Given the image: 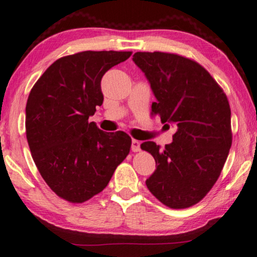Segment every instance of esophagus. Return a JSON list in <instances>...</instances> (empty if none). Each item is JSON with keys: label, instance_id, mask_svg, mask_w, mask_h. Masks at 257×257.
Wrapping results in <instances>:
<instances>
[{"label": "esophagus", "instance_id": "34e87169", "mask_svg": "<svg viewBox=\"0 0 257 257\" xmlns=\"http://www.w3.org/2000/svg\"><path fill=\"white\" fill-rule=\"evenodd\" d=\"M132 151L133 152H139V151H141V142L136 141V139H133V142H132Z\"/></svg>", "mask_w": 257, "mask_h": 257}]
</instances>
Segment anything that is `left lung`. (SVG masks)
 <instances>
[{
    "instance_id": "8db88e82",
    "label": "left lung",
    "mask_w": 257,
    "mask_h": 257,
    "mask_svg": "<svg viewBox=\"0 0 257 257\" xmlns=\"http://www.w3.org/2000/svg\"><path fill=\"white\" fill-rule=\"evenodd\" d=\"M133 60L156 97L152 112L177 127L164 150L154 142L141 145L156 163L147 188L171 208L193 206L214 186L231 147L227 95L201 64L185 56L137 52Z\"/></svg>"
}]
</instances>
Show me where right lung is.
I'll use <instances>...</instances> for the list:
<instances>
[{
  "mask_svg": "<svg viewBox=\"0 0 257 257\" xmlns=\"http://www.w3.org/2000/svg\"><path fill=\"white\" fill-rule=\"evenodd\" d=\"M132 52L85 51L63 56L30 90L26 135L35 164L50 188L84 203L107 186L129 154L132 138L105 133L88 119L103 103L101 80Z\"/></svg>",
  "mask_w": 257,
  "mask_h": 257,
  "instance_id": "1",
  "label": "right lung"
}]
</instances>
